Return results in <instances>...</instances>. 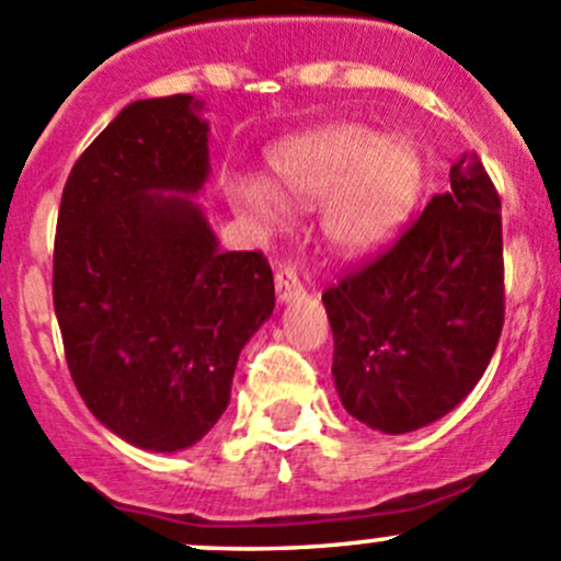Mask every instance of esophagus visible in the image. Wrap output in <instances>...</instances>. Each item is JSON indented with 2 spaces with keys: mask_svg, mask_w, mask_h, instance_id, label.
<instances>
[{
  "mask_svg": "<svg viewBox=\"0 0 561 561\" xmlns=\"http://www.w3.org/2000/svg\"><path fill=\"white\" fill-rule=\"evenodd\" d=\"M274 287H276V298H279L282 304L296 301V298L304 293L301 279H298V274L293 268H279V271H276Z\"/></svg>",
  "mask_w": 561,
  "mask_h": 561,
  "instance_id": "obj_1",
  "label": "esophagus"
}]
</instances>
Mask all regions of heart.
Returning <instances> with one entry per match:
<instances>
[{"label": "heart", "mask_w": 561, "mask_h": 561, "mask_svg": "<svg viewBox=\"0 0 561 561\" xmlns=\"http://www.w3.org/2000/svg\"><path fill=\"white\" fill-rule=\"evenodd\" d=\"M276 181L230 173V203L260 233L290 222L293 203H322L320 228L342 254H366L393 239L421 201L426 162L407 135H377L366 124L331 122L301 129L268 151Z\"/></svg>", "instance_id": "b5f03b06"}]
</instances>
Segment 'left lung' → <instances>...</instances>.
<instances>
[{
  "label": "left lung",
  "instance_id": "left-lung-1",
  "mask_svg": "<svg viewBox=\"0 0 561 561\" xmlns=\"http://www.w3.org/2000/svg\"><path fill=\"white\" fill-rule=\"evenodd\" d=\"M500 195L478 157L450 168L401 239L322 293L333 386L355 421L407 434L478 386L505 320Z\"/></svg>",
  "mask_w": 561,
  "mask_h": 561
}]
</instances>
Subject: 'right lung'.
Here are the masks:
<instances>
[{"label":"right lung","mask_w":561,"mask_h":561,"mask_svg":"<svg viewBox=\"0 0 561 561\" xmlns=\"http://www.w3.org/2000/svg\"><path fill=\"white\" fill-rule=\"evenodd\" d=\"M206 103L135 100L61 192L54 309L92 415L154 454L201 443L230 401L244 344L274 312L260 252H222L195 201L206 186Z\"/></svg>","instance_id":"add662e5"}]
</instances>
